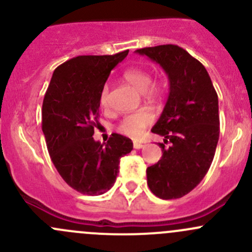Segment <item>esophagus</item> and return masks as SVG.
Instances as JSON below:
<instances>
[{"instance_id":"1","label":"esophagus","mask_w":252,"mask_h":252,"mask_svg":"<svg viewBox=\"0 0 252 252\" xmlns=\"http://www.w3.org/2000/svg\"><path fill=\"white\" fill-rule=\"evenodd\" d=\"M133 145H134V149H142V147L145 146L144 144H142V142H139V141H134L133 142Z\"/></svg>"}]
</instances>
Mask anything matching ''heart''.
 I'll return each mask as SVG.
<instances>
[{
    "label": "heart",
    "mask_w": 252,
    "mask_h": 252,
    "mask_svg": "<svg viewBox=\"0 0 252 252\" xmlns=\"http://www.w3.org/2000/svg\"><path fill=\"white\" fill-rule=\"evenodd\" d=\"M123 79L126 81H128L130 85H133L140 93H145L146 90L151 91V93H157V88L151 86V75L146 70L140 69V68H130V69H126L123 73ZM100 105L103 108L107 107L108 105L107 86H105L100 94ZM152 119H154V117H152L151 112L146 110L134 112V113L126 116L119 122L118 131L126 136L138 138V136L141 135L142 130L151 124Z\"/></svg>",
    "instance_id": "b5f03b06"
}]
</instances>
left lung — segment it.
Instances as JSON below:
<instances>
[{"mask_svg": "<svg viewBox=\"0 0 252 252\" xmlns=\"http://www.w3.org/2000/svg\"><path fill=\"white\" fill-rule=\"evenodd\" d=\"M156 62L169 80V95L161 117L151 129L163 136L162 158L147 167V185L157 197L179 199L207 173L220 138L218 96L207 70L177 45L136 50Z\"/></svg>", "mask_w": 252, "mask_h": 252, "instance_id": "8db88e82", "label": "left lung"}]
</instances>
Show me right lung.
<instances>
[{"label":"right lung","instance_id":"add662e5","mask_svg":"<svg viewBox=\"0 0 252 252\" xmlns=\"http://www.w3.org/2000/svg\"><path fill=\"white\" fill-rule=\"evenodd\" d=\"M129 50L112 56H78L53 72L42 102V133L48 154L65 183L84 195H101L116 182L121 157L133 150L129 138L113 133L94 140L100 94L111 70Z\"/></svg>","mask_w":252,"mask_h":252}]
</instances>
